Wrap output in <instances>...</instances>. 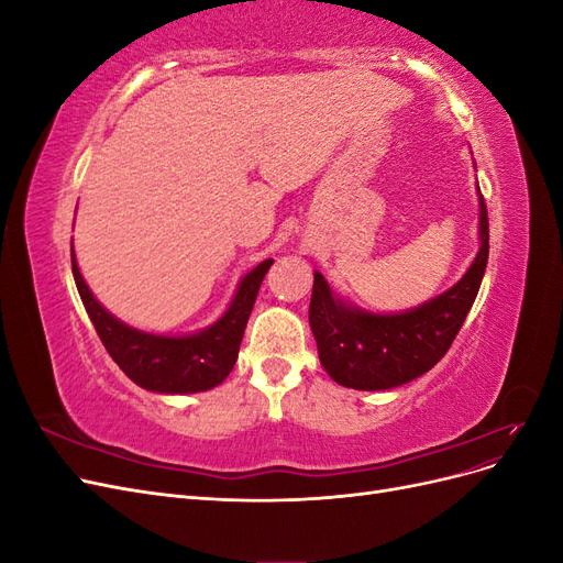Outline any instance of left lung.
I'll use <instances>...</instances> for the list:
<instances>
[{"label": "left lung", "instance_id": "8db88e82", "mask_svg": "<svg viewBox=\"0 0 563 563\" xmlns=\"http://www.w3.org/2000/svg\"><path fill=\"white\" fill-rule=\"evenodd\" d=\"M479 253L446 294L399 314L364 312L331 294L314 272L310 327L319 362L352 389H389L428 373L444 356L479 294L488 263V213L479 192Z\"/></svg>", "mask_w": 563, "mask_h": 563}]
</instances>
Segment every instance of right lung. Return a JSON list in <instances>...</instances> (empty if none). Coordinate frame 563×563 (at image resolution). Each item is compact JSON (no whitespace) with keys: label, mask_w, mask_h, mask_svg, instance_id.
<instances>
[{"label":"right lung","mask_w":563,"mask_h":563,"mask_svg":"<svg viewBox=\"0 0 563 563\" xmlns=\"http://www.w3.org/2000/svg\"><path fill=\"white\" fill-rule=\"evenodd\" d=\"M70 255L77 291L93 321L100 343L135 385L150 391H162V395H192V391L211 389L230 376L255 296H258L265 272L272 265V261H263L249 272L236 288L228 312L213 327L192 335L168 338L131 329L114 319L89 291L77 267L73 246Z\"/></svg>","instance_id":"add662e5"}]
</instances>
